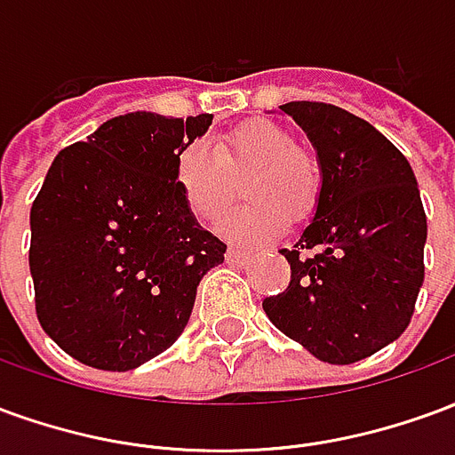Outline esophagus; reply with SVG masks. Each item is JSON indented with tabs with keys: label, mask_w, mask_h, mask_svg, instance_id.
I'll return each mask as SVG.
<instances>
[{
	"label": "esophagus",
	"mask_w": 455,
	"mask_h": 455,
	"mask_svg": "<svg viewBox=\"0 0 455 455\" xmlns=\"http://www.w3.org/2000/svg\"><path fill=\"white\" fill-rule=\"evenodd\" d=\"M248 253L246 251H238V248H228L227 251V263L228 266H243V263H248Z\"/></svg>",
	"instance_id": "34e87169"
}]
</instances>
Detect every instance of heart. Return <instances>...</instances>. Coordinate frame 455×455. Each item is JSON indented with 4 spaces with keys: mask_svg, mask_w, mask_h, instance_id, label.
<instances>
[{
    "mask_svg": "<svg viewBox=\"0 0 455 455\" xmlns=\"http://www.w3.org/2000/svg\"><path fill=\"white\" fill-rule=\"evenodd\" d=\"M175 182L189 212L214 221L243 185V207L219 221V234L234 243H266L280 236L290 217L305 219L322 189V170L312 153L275 121L253 119L214 140L188 143L175 158Z\"/></svg>",
    "mask_w": 455,
    "mask_h": 455,
    "instance_id": "heart-1",
    "label": "heart"
}]
</instances>
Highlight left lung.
Masks as SVG:
<instances>
[{"instance_id":"8db88e82","label":"left lung","mask_w":455,"mask_h":455,"mask_svg":"<svg viewBox=\"0 0 455 455\" xmlns=\"http://www.w3.org/2000/svg\"><path fill=\"white\" fill-rule=\"evenodd\" d=\"M319 158L315 219L292 248L267 319L319 361L348 365L400 339L424 283L427 214L411 165L368 121L324 102L280 107Z\"/></svg>"}]
</instances>
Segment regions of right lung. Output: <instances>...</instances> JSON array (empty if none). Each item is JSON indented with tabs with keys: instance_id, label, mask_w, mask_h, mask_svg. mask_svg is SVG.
<instances>
[{
	"instance_id": "obj_1",
	"label": "right lung",
	"mask_w": 455,
	"mask_h": 455,
	"mask_svg": "<svg viewBox=\"0 0 455 455\" xmlns=\"http://www.w3.org/2000/svg\"><path fill=\"white\" fill-rule=\"evenodd\" d=\"M209 124L131 112L55 156L31 207L28 267L38 322L75 361L121 372L156 358L224 263L175 182L178 153Z\"/></svg>"
}]
</instances>
